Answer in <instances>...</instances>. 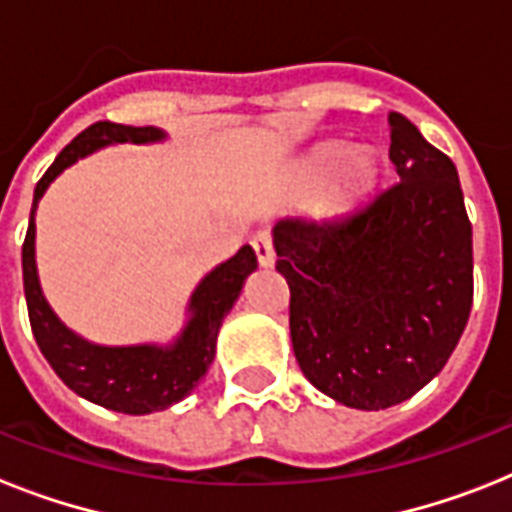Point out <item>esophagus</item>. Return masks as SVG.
<instances>
[{
	"mask_svg": "<svg viewBox=\"0 0 512 512\" xmlns=\"http://www.w3.org/2000/svg\"><path fill=\"white\" fill-rule=\"evenodd\" d=\"M252 247L257 252V260L263 268H271L273 260H276V252H273V239L268 231H257L255 239H252Z\"/></svg>",
	"mask_w": 512,
	"mask_h": 512,
	"instance_id": "1",
	"label": "esophagus"
}]
</instances>
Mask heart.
<instances>
[{
  "label": "heart",
  "mask_w": 512,
  "mask_h": 512,
  "mask_svg": "<svg viewBox=\"0 0 512 512\" xmlns=\"http://www.w3.org/2000/svg\"><path fill=\"white\" fill-rule=\"evenodd\" d=\"M321 199V217L342 220L372 199L382 183V156L374 148H350L345 140H324L297 162L295 183L300 191H316L335 175Z\"/></svg>",
  "instance_id": "b5f03b06"
}]
</instances>
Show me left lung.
Returning <instances> with one entry per match:
<instances>
[{"mask_svg": "<svg viewBox=\"0 0 512 512\" xmlns=\"http://www.w3.org/2000/svg\"><path fill=\"white\" fill-rule=\"evenodd\" d=\"M388 124L401 183L345 223L273 228L297 364L324 396L364 412L425 388L473 305V228L457 167L406 116Z\"/></svg>", "mask_w": 512, "mask_h": 512, "instance_id": "1", "label": "left lung"}]
</instances>
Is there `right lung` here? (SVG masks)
Instances as JSON below:
<instances>
[{
	"label": "right lung",
	"mask_w": 512,
	"mask_h": 512,
	"mask_svg": "<svg viewBox=\"0 0 512 512\" xmlns=\"http://www.w3.org/2000/svg\"><path fill=\"white\" fill-rule=\"evenodd\" d=\"M162 140H167V132L159 127H127V124L114 122H98L87 127L60 151L58 159L50 164V170L36 183L31 220H28V233L23 241V289H26L28 319H31L36 345L50 361L55 374L76 396L122 414L162 412L167 406L183 401L199 385L215 358L217 332L223 327V319L239 300L247 276L257 268L255 249L244 244L231 260L215 265L196 284L185 308L188 319L172 342L167 345H159V342L98 345L76 335L74 329H68L44 297L39 273H36L34 215L39 199L50 188L52 180L84 156L106 146H116V143L148 146V143H162Z\"/></svg>",
	"instance_id": "right-lung-1"
}]
</instances>
